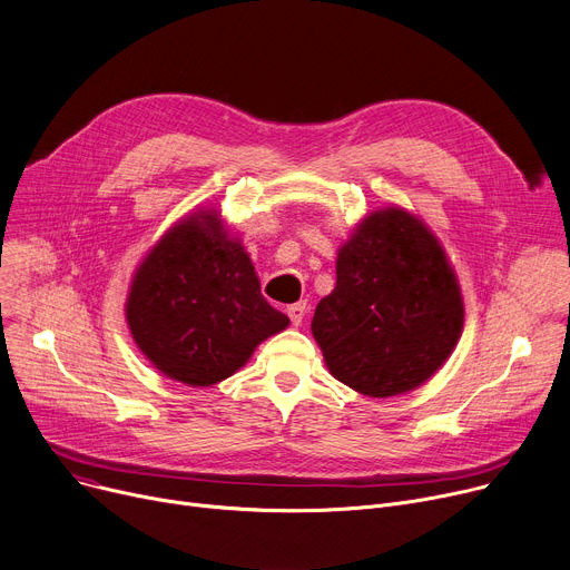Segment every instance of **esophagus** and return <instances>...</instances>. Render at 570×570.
I'll return each mask as SVG.
<instances>
[{
    "label": "esophagus",
    "mask_w": 570,
    "mask_h": 570,
    "mask_svg": "<svg viewBox=\"0 0 570 570\" xmlns=\"http://www.w3.org/2000/svg\"><path fill=\"white\" fill-rule=\"evenodd\" d=\"M286 314H288V318H291L293 325H299L302 321H305L307 305H305V302H295V305H291V307L286 309Z\"/></svg>",
    "instance_id": "34e87169"
}]
</instances>
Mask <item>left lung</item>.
<instances>
[{
	"instance_id": "1",
	"label": "left lung",
	"mask_w": 570,
	"mask_h": 570,
	"mask_svg": "<svg viewBox=\"0 0 570 570\" xmlns=\"http://www.w3.org/2000/svg\"><path fill=\"white\" fill-rule=\"evenodd\" d=\"M465 325L453 265L429 224L401 206L364 215L336 249V286L312 321L338 383L387 399L422 387Z\"/></svg>"
}]
</instances>
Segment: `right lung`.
<instances>
[{"label":"right lung","mask_w":570,"mask_h":570,"mask_svg":"<svg viewBox=\"0 0 570 570\" xmlns=\"http://www.w3.org/2000/svg\"><path fill=\"white\" fill-rule=\"evenodd\" d=\"M126 321L141 355L187 387L222 383L291 323L261 295L247 249L210 206L174 222L139 261Z\"/></svg>","instance_id":"right-lung-1"}]
</instances>
